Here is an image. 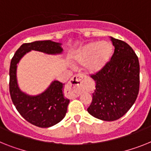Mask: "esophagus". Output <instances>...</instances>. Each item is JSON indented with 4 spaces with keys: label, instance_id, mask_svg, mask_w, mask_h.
I'll return each instance as SVG.
<instances>
[{
    "label": "esophagus",
    "instance_id": "esophagus-1",
    "mask_svg": "<svg viewBox=\"0 0 151 151\" xmlns=\"http://www.w3.org/2000/svg\"><path fill=\"white\" fill-rule=\"evenodd\" d=\"M85 78H86V76H83L82 74H78L76 75V76H75L70 81H69V83H68V86L73 89H76V96L79 95V92H78V87L80 86L82 83H83V80H84Z\"/></svg>",
    "mask_w": 151,
    "mask_h": 151
}]
</instances>
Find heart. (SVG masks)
<instances>
[{
	"mask_svg": "<svg viewBox=\"0 0 151 151\" xmlns=\"http://www.w3.org/2000/svg\"><path fill=\"white\" fill-rule=\"evenodd\" d=\"M113 46L107 42H90L76 53L74 62L78 64H87L86 68L90 73H96L110 60Z\"/></svg>",
	"mask_w": 151,
	"mask_h": 151,
	"instance_id": "obj_1",
	"label": "heart"
}]
</instances>
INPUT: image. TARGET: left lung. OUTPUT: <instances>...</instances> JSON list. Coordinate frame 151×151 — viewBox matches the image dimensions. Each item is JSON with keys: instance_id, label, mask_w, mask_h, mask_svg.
<instances>
[{"instance_id": "1", "label": "left lung", "mask_w": 151, "mask_h": 151, "mask_svg": "<svg viewBox=\"0 0 151 151\" xmlns=\"http://www.w3.org/2000/svg\"><path fill=\"white\" fill-rule=\"evenodd\" d=\"M114 46L111 59L99 72L91 75L96 82L89 114L104 121H114L127 113L140 89V65L133 48L110 37Z\"/></svg>"}]
</instances>
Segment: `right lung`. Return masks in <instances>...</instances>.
<instances>
[{"mask_svg":"<svg viewBox=\"0 0 151 151\" xmlns=\"http://www.w3.org/2000/svg\"><path fill=\"white\" fill-rule=\"evenodd\" d=\"M61 45L50 40L24 43L11 59L9 71L11 100L18 113L27 121L38 127H50L59 123L66 114L69 99L63 95L64 84L57 80L53 81L48 89L39 95L30 96L23 93L17 84V64L32 50L48 55L61 54L63 51Z\"/></svg>","mask_w":151,"mask_h":151,"instance_id":"obj_1","label":"right lung"}]
</instances>
